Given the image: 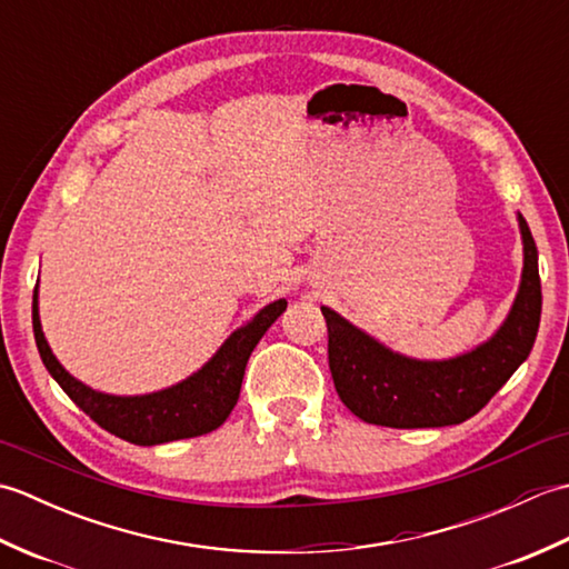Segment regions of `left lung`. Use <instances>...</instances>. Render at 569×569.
I'll list each match as a JSON object with an SVG mask.
<instances>
[{
  "label": "left lung",
  "mask_w": 569,
  "mask_h": 569,
  "mask_svg": "<svg viewBox=\"0 0 569 569\" xmlns=\"http://www.w3.org/2000/svg\"><path fill=\"white\" fill-rule=\"evenodd\" d=\"M518 222L526 251L521 288L501 330L475 352L450 361L406 359L322 308L335 389L357 418L383 428L457 426L477 416L523 365L538 335L542 293L533 234L521 214Z\"/></svg>",
  "instance_id": "left-lung-1"
}]
</instances>
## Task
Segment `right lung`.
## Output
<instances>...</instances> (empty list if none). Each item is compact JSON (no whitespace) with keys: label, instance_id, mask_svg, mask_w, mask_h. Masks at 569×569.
Returning a JSON list of instances; mask_svg holds the SVG:
<instances>
[{"label":"right lung","instance_id":"1","mask_svg":"<svg viewBox=\"0 0 569 569\" xmlns=\"http://www.w3.org/2000/svg\"><path fill=\"white\" fill-rule=\"evenodd\" d=\"M286 310V300L266 306L257 318L237 330L196 377L151 396H107L88 389L58 365L41 332L33 288V337L48 373L70 401L80 406L100 428L134 445H161L220 428L239 401L241 379L253 347Z\"/></svg>","mask_w":569,"mask_h":569}]
</instances>
